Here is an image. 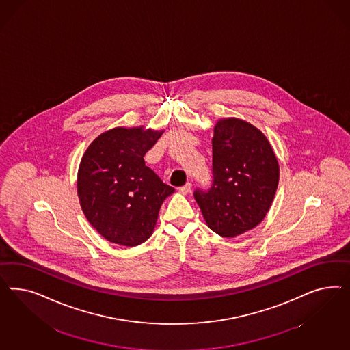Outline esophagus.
I'll use <instances>...</instances> for the list:
<instances>
[{
  "label": "esophagus",
  "mask_w": 350,
  "mask_h": 350,
  "mask_svg": "<svg viewBox=\"0 0 350 350\" xmlns=\"http://www.w3.org/2000/svg\"><path fill=\"white\" fill-rule=\"evenodd\" d=\"M191 190V183L190 182H187L186 185H183V186H180L178 191H180V193H187L189 191Z\"/></svg>",
  "instance_id": "1"
}]
</instances>
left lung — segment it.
Segmentation results:
<instances>
[{"mask_svg":"<svg viewBox=\"0 0 350 350\" xmlns=\"http://www.w3.org/2000/svg\"><path fill=\"white\" fill-rule=\"evenodd\" d=\"M212 146V187L193 196L208 227L234 237L265 219L278 185V161L265 135L237 118L217 122Z\"/></svg>","mask_w":350,"mask_h":350,"instance_id":"8db88e82","label":"left lung"}]
</instances>
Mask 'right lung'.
Instances as JSON below:
<instances>
[{
  "label": "right lung",
  "mask_w": 350,
  "mask_h": 350,
  "mask_svg": "<svg viewBox=\"0 0 350 350\" xmlns=\"http://www.w3.org/2000/svg\"><path fill=\"white\" fill-rule=\"evenodd\" d=\"M161 133L144 127L113 128L96 137L82 157L77 178L81 208L110 243H145L161 204L174 192L144 160Z\"/></svg>",
  "instance_id": "add662e5"
}]
</instances>
